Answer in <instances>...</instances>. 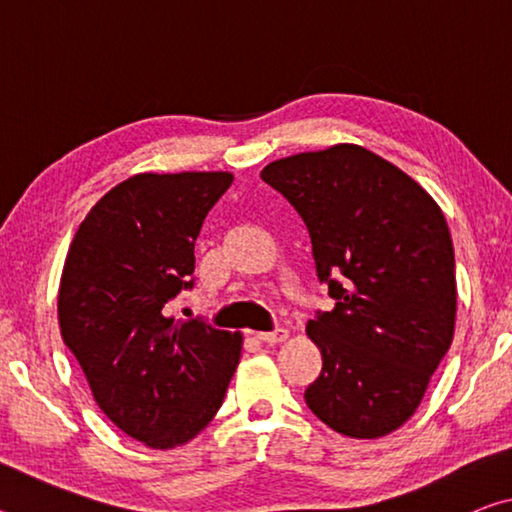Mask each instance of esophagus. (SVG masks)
I'll list each match as a JSON object with an SVG mask.
<instances>
[{
  "label": "esophagus",
  "mask_w": 512,
  "mask_h": 512,
  "mask_svg": "<svg viewBox=\"0 0 512 512\" xmlns=\"http://www.w3.org/2000/svg\"><path fill=\"white\" fill-rule=\"evenodd\" d=\"M287 336H289V329H284V327H277V329H273V332H255V339L264 341V343H282Z\"/></svg>",
  "instance_id": "esophagus-1"
}]
</instances>
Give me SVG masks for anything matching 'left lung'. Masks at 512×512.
I'll return each instance as SVG.
<instances>
[{
  "mask_svg": "<svg viewBox=\"0 0 512 512\" xmlns=\"http://www.w3.org/2000/svg\"><path fill=\"white\" fill-rule=\"evenodd\" d=\"M262 180L307 223L318 277L336 300L307 323L323 370L305 402L343 436H388L418 409L454 339L445 214L411 176L359 144L275 160Z\"/></svg>",
  "mask_w": 512,
  "mask_h": 512,
  "instance_id": "1",
  "label": "left lung"
}]
</instances>
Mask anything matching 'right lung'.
Wrapping results in <instances>:
<instances>
[{
  "label": "right lung",
  "mask_w": 512,
  "mask_h": 512,
  "mask_svg": "<svg viewBox=\"0 0 512 512\" xmlns=\"http://www.w3.org/2000/svg\"><path fill=\"white\" fill-rule=\"evenodd\" d=\"M230 171L135 173L103 194L69 244L58 325L94 402L126 436L173 449L221 409L244 336L173 318L194 241Z\"/></svg>",
  "instance_id": "right-lung-1"
}]
</instances>
